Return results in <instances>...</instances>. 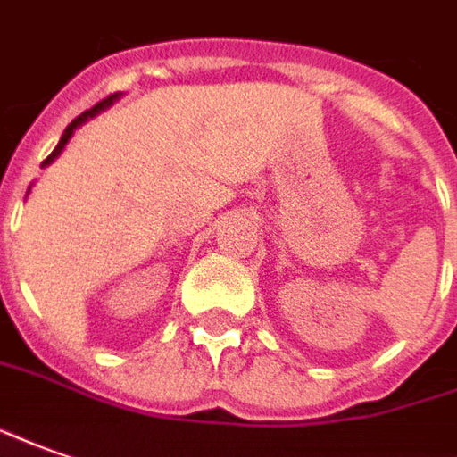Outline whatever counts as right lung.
Segmentation results:
<instances>
[{
    "label": "right lung",
    "instance_id": "1",
    "mask_svg": "<svg viewBox=\"0 0 457 457\" xmlns=\"http://www.w3.org/2000/svg\"><path fill=\"white\" fill-rule=\"evenodd\" d=\"M116 96H118V94H116ZM116 96H108V98H104V101H98V104H96L94 108H88V111H84V113H81V116H76V118H73L71 123H69V126H66V130H63V136H62V140H59V145H56V148H54V151H51L49 158H46V161L41 162V165H46V162L54 161V158H56V155H59V153L63 151V145H66V143H69V138H71L73 129H76V126H81V123H84L86 118L96 116V113H98V111H104V108H106V106H111V104H113V98H116Z\"/></svg>",
    "mask_w": 457,
    "mask_h": 457
}]
</instances>
